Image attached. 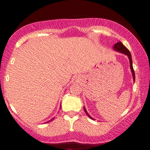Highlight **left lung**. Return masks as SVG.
Returning <instances> with one entry per match:
<instances>
[{"instance_id": "8db88e82", "label": "left lung", "mask_w": 150, "mask_h": 150, "mask_svg": "<svg viewBox=\"0 0 150 150\" xmlns=\"http://www.w3.org/2000/svg\"><path fill=\"white\" fill-rule=\"evenodd\" d=\"M113 49L114 50V51H118V52L119 53H123V54L126 55L127 56H128V59H129V62H130V70H131V73H132V77H133V81L135 82V72H134V70H133V67H132V56H131V54H130V52L129 51V50L127 49L125 46L123 45V44H122L121 42H117L116 44L113 45ZM84 111H85V113H87V115L88 116L89 118H90L92 120H94V118H93L92 116H90V115L88 113H87V110H86V108L85 106H84Z\"/></svg>"}]
</instances>
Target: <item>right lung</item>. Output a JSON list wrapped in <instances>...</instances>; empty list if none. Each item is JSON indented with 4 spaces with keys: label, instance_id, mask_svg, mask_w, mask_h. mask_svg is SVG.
<instances>
[{
    "label": "right lung",
    "instance_id": "right-lung-1",
    "mask_svg": "<svg viewBox=\"0 0 150 150\" xmlns=\"http://www.w3.org/2000/svg\"><path fill=\"white\" fill-rule=\"evenodd\" d=\"M61 107H60V109H61ZM53 119H54V118H51V120H49V121H47V122H45V123H49V122H50V121H51V120H53Z\"/></svg>",
    "mask_w": 150,
    "mask_h": 150
}]
</instances>
